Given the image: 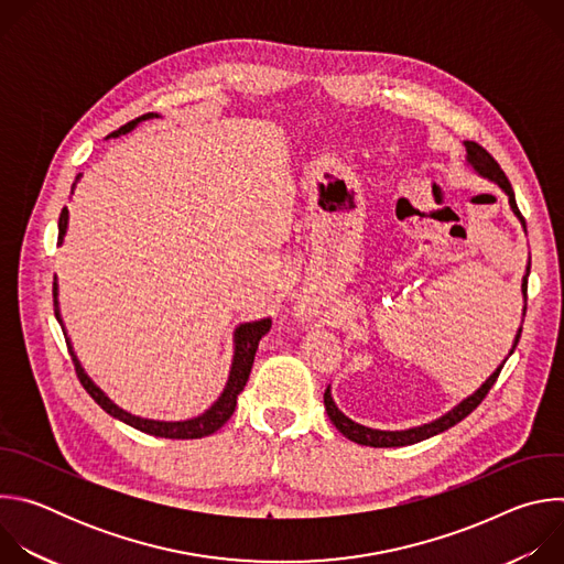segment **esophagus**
I'll return each mask as SVG.
<instances>
[{"instance_id": "esophagus-1", "label": "esophagus", "mask_w": 564, "mask_h": 564, "mask_svg": "<svg viewBox=\"0 0 564 564\" xmlns=\"http://www.w3.org/2000/svg\"><path fill=\"white\" fill-rule=\"evenodd\" d=\"M303 312H310V307H305V305H303V310H301V314H303Z\"/></svg>"}]
</instances>
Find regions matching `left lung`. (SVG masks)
<instances>
[{"label":"left lung","instance_id":"obj_1","mask_svg":"<svg viewBox=\"0 0 564 564\" xmlns=\"http://www.w3.org/2000/svg\"><path fill=\"white\" fill-rule=\"evenodd\" d=\"M464 147H466V163H468L479 176L489 178L491 183H496V185L509 196L511 212L520 218V223H522V227H524V231H527V223H524V218H522V214H520V209H518V205H516L513 187H511L509 178L505 176V172L500 170V165L496 163V158H494L485 147H479V144L473 142V140H466ZM529 272H531V257H529V263H527V274L522 276V296H524L522 316L527 314V279H529ZM520 335H522V326L518 328V335H516V339H513V346H511V350H509V357H511L513 350L518 348ZM509 357H507V359H509ZM507 359L496 368V372H494L485 383H481L470 397H466L464 401H459V404H457L453 411H448V413L442 415L440 420H433V422H429V424H422V426H415V429H406V431H377V429H368V426H361V424L352 422L350 417H346V415L337 409L335 399H333V392H330V386H328L326 392H324V404H326L328 417H330V422L337 426V431L344 433V437H348V440L355 442V444L375 446V448L409 446V444H417V442H422V440H429V437H433V435H440V433L448 431L451 426L459 424L466 415H470V413L481 404V399H485V397L489 394V390L494 388V383H496V379H498L502 366L507 364Z\"/></svg>","mask_w":564,"mask_h":564}]
</instances>
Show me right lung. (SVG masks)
I'll use <instances>...</instances> for the list:
<instances>
[{"label": "right lung", "mask_w": 564, "mask_h": 564, "mask_svg": "<svg viewBox=\"0 0 564 564\" xmlns=\"http://www.w3.org/2000/svg\"><path fill=\"white\" fill-rule=\"evenodd\" d=\"M149 118H158V113H144L131 122H127L124 127H120L118 131L111 133V138H118L120 133H129L138 122L142 120H149ZM79 178V176H77ZM77 178L73 183V189L77 185ZM70 189V194H73ZM59 236H57V243L62 246L64 240V234H66V227H68V209L64 207L62 214H59ZM53 305H55V318L59 321V326L64 330V324H62V316H59V307H57V283H53ZM270 326H272V318H261V321H250V324H240L236 330H234V359H231V368H229V377H227V383L220 392V397L214 401V404L198 417L194 420H185V422H158V420H144V417H135L127 411H122L120 406H116L113 401L91 381V377L85 372V368L79 366L68 339V352L73 357V364H75V372H77V379L79 383L85 386V390L96 399V404L107 411L111 417L147 433V435H155V437H167V440H198V437H207L212 433H216L234 413L236 409V399L238 394L243 392L248 379H250V372H252V364H254V355H257V348H259V341L263 339V335L270 333Z\"/></svg>", "instance_id": "right-lung-1"}]
</instances>
